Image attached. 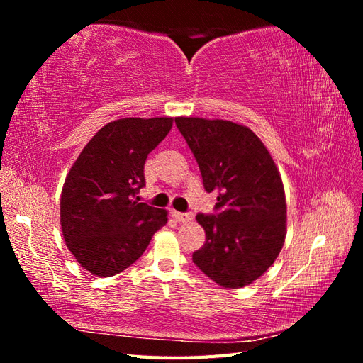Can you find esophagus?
I'll use <instances>...</instances> for the list:
<instances>
[{"mask_svg":"<svg viewBox=\"0 0 363 363\" xmlns=\"http://www.w3.org/2000/svg\"><path fill=\"white\" fill-rule=\"evenodd\" d=\"M173 217L179 223H186V221L194 220V213H191V212H176V211H173Z\"/></svg>","mask_w":363,"mask_h":363,"instance_id":"obj_1","label":"esophagus"}]
</instances>
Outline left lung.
<instances>
[{
  "label": "left lung",
  "instance_id": "8db88e82",
  "mask_svg": "<svg viewBox=\"0 0 363 363\" xmlns=\"http://www.w3.org/2000/svg\"><path fill=\"white\" fill-rule=\"evenodd\" d=\"M198 162L215 212L198 213L206 230L194 264L225 289H240L273 265L285 240V194L281 174L260 138L226 120L174 118Z\"/></svg>",
  "mask_w": 363,
  "mask_h": 363
}]
</instances>
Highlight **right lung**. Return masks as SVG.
I'll use <instances>...</instances> for the list:
<instances>
[{"mask_svg":"<svg viewBox=\"0 0 363 363\" xmlns=\"http://www.w3.org/2000/svg\"><path fill=\"white\" fill-rule=\"evenodd\" d=\"M173 118H121L107 123L86 145L60 196L67 248L91 274L109 277L142 256L167 211L138 203L145 162L164 140Z\"/></svg>","mask_w":363,"mask_h":363,"instance_id":"1","label":"right lung"}]
</instances>
